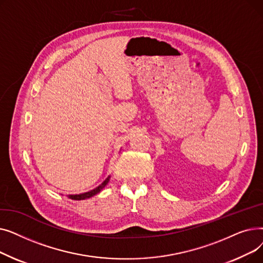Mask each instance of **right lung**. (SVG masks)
Returning <instances> with one entry per match:
<instances>
[{"label": "right lung", "instance_id": "1", "mask_svg": "<svg viewBox=\"0 0 263 263\" xmlns=\"http://www.w3.org/2000/svg\"><path fill=\"white\" fill-rule=\"evenodd\" d=\"M108 181H109V176L105 179V180H104L98 187H96L95 190L89 191V192H87V193H83V194H80V195H69V198L74 199V200H83V199L90 198V197H92L93 195L98 194V193L108 183Z\"/></svg>", "mask_w": 263, "mask_h": 263}]
</instances>
